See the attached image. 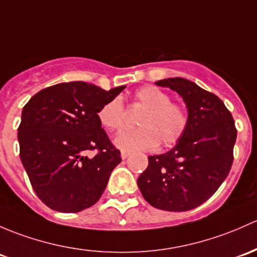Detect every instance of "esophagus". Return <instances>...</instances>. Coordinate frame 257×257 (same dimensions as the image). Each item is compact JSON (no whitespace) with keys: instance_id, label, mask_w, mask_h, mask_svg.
<instances>
[{"instance_id":"1","label":"esophagus","mask_w":257,"mask_h":257,"mask_svg":"<svg viewBox=\"0 0 257 257\" xmlns=\"http://www.w3.org/2000/svg\"><path fill=\"white\" fill-rule=\"evenodd\" d=\"M129 155H131V153H129V151H121V153H120V156H121V159H123V160H125V159L128 158Z\"/></svg>"}]
</instances>
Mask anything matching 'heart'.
I'll use <instances>...</instances> for the list:
<instances>
[{
    "mask_svg": "<svg viewBox=\"0 0 257 257\" xmlns=\"http://www.w3.org/2000/svg\"><path fill=\"white\" fill-rule=\"evenodd\" d=\"M144 112L138 119L137 129H124L114 138V144L124 151L151 150L160 143L170 147L180 140L187 128L185 108L172 103L169 93L158 87H143L134 96ZM99 123L108 131H118L125 120V110L120 98H113L98 112Z\"/></svg>",
    "mask_w": 257,
    "mask_h": 257,
    "instance_id": "1",
    "label": "heart"
}]
</instances>
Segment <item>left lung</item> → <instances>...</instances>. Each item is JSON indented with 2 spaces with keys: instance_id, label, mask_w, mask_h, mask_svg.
<instances>
[{
  "instance_id": "1",
  "label": "left lung",
  "mask_w": 257,
  "mask_h": 257,
  "mask_svg": "<svg viewBox=\"0 0 257 257\" xmlns=\"http://www.w3.org/2000/svg\"><path fill=\"white\" fill-rule=\"evenodd\" d=\"M182 97L187 128L174 148L149 156L138 187L148 203L167 212L201 206L219 188L230 171L236 129L231 113L215 94L182 77L155 82Z\"/></svg>"
}]
</instances>
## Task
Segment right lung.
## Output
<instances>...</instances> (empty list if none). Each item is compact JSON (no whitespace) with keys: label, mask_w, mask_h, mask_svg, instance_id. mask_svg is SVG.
Wrapping results in <instances>:
<instances>
[{"label":"right lung","mask_w":257,"mask_h":257,"mask_svg":"<svg viewBox=\"0 0 257 257\" xmlns=\"http://www.w3.org/2000/svg\"><path fill=\"white\" fill-rule=\"evenodd\" d=\"M124 88L104 91L82 81L63 82L39 91L23 107L21 161L45 206L77 213L101 198L121 158L102 128L98 112ZM94 149L99 150L96 157L85 155Z\"/></svg>","instance_id":"add662e5"}]
</instances>
